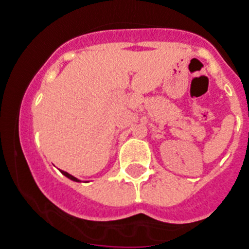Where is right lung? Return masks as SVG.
I'll use <instances>...</instances> for the list:
<instances>
[{
    "label": "right lung",
    "mask_w": 249,
    "mask_h": 249,
    "mask_svg": "<svg viewBox=\"0 0 249 249\" xmlns=\"http://www.w3.org/2000/svg\"><path fill=\"white\" fill-rule=\"evenodd\" d=\"M62 173H63L64 176L66 177H68V178H71V179H73V181H76V182H79V179H77L76 177H73L72 175H70V173H67V172H63V171H62Z\"/></svg>",
    "instance_id": "add662e5"
}]
</instances>
